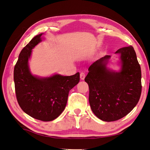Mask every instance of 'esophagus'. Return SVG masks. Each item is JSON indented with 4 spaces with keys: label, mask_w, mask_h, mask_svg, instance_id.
<instances>
[{
    "label": "esophagus",
    "mask_w": 150,
    "mask_h": 150,
    "mask_svg": "<svg viewBox=\"0 0 150 150\" xmlns=\"http://www.w3.org/2000/svg\"><path fill=\"white\" fill-rule=\"evenodd\" d=\"M85 76H86V75L84 74V72H81L80 78H81V80H84V78H85Z\"/></svg>",
    "instance_id": "esophagus-1"
}]
</instances>
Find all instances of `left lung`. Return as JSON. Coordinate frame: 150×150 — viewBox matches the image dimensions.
Wrapping results in <instances>:
<instances>
[{
    "instance_id": "obj_1",
    "label": "left lung",
    "mask_w": 150,
    "mask_h": 150,
    "mask_svg": "<svg viewBox=\"0 0 150 150\" xmlns=\"http://www.w3.org/2000/svg\"><path fill=\"white\" fill-rule=\"evenodd\" d=\"M118 71L108 67L111 56H105L90 66L84 80L89 85V102L99 119L114 121L133 110L142 93V71L134 48L122 47Z\"/></svg>"
}]
</instances>
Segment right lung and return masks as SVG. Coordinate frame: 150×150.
Here are the masks:
<instances>
[{
	"mask_svg": "<svg viewBox=\"0 0 150 150\" xmlns=\"http://www.w3.org/2000/svg\"><path fill=\"white\" fill-rule=\"evenodd\" d=\"M43 34L35 36L22 49L14 67L13 80L17 102L24 112L35 119L51 121L64 111L69 91L78 84L80 78L79 72L44 78L31 73L29 60L32 49L42 41Z\"/></svg>",
	"mask_w": 150,
	"mask_h": 150,
	"instance_id": "1",
	"label": "right lung"
}]
</instances>
